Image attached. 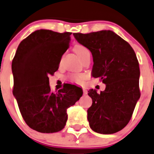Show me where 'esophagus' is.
<instances>
[{"label": "esophagus", "mask_w": 154, "mask_h": 154, "mask_svg": "<svg viewBox=\"0 0 154 154\" xmlns=\"http://www.w3.org/2000/svg\"><path fill=\"white\" fill-rule=\"evenodd\" d=\"M83 94H84V95H86V94H87V90H86L85 88H83Z\"/></svg>", "instance_id": "34e87169"}]
</instances>
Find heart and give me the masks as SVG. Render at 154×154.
I'll return each instance as SVG.
<instances>
[{"label":"heart","mask_w":154,"mask_h":154,"mask_svg":"<svg viewBox=\"0 0 154 154\" xmlns=\"http://www.w3.org/2000/svg\"><path fill=\"white\" fill-rule=\"evenodd\" d=\"M76 54L80 58L84 56L86 53H89V50L83 45H76L74 48ZM85 79V75L83 74H73L68 77V80L70 82L77 84H80L83 82Z\"/></svg>","instance_id":"1"}]
</instances>
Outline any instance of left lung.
<instances>
[{
    "instance_id": "8db88e82",
    "label": "left lung",
    "mask_w": 154,
    "mask_h": 154,
    "mask_svg": "<svg viewBox=\"0 0 154 154\" xmlns=\"http://www.w3.org/2000/svg\"><path fill=\"white\" fill-rule=\"evenodd\" d=\"M93 58L92 76L106 85L104 91L89 89L92 106L87 110L89 126L100 134L123 129L131 120L140 98L139 64L129 43L110 30L73 34Z\"/></svg>"
}]
</instances>
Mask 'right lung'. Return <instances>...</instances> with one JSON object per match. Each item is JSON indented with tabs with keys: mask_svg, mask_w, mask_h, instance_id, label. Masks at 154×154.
<instances>
[{
	"mask_svg": "<svg viewBox=\"0 0 154 154\" xmlns=\"http://www.w3.org/2000/svg\"><path fill=\"white\" fill-rule=\"evenodd\" d=\"M71 34L37 30L19 44L12 62L13 95L26 124L39 132L62 130L68 120L67 109L83 95L80 88L71 84L53 93L49 82L69 47Z\"/></svg>",
	"mask_w": 154,
	"mask_h": 154,
	"instance_id": "obj_1",
	"label": "right lung"
}]
</instances>
